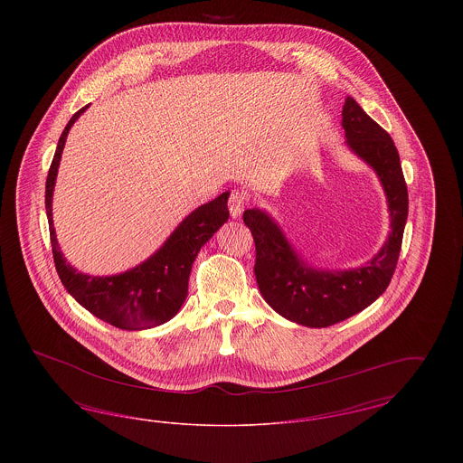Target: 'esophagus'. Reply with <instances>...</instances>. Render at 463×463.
Here are the masks:
<instances>
[{
    "label": "esophagus",
    "mask_w": 463,
    "mask_h": 463,
    "mask_svg": "<svg viewBox=\"0 0 463 463\" xmlns=\"http://www.w3.org/2000/svg\"><path fill=\"white\" fill-rule=\"evenodd\" d=\"M244 206H246V194L242 191H232L231 198H229V212H231V217L232 219H238L241 217L242 212H244Z\"/></svg>",
    "instance_id": "esophagus-1"
}]
</instances>
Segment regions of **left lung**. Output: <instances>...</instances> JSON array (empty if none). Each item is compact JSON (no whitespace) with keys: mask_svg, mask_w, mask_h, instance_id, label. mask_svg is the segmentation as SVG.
I'll list each match as a JSON object with an SVG mask.
<instances>
[{"mask_svg":"<svg viewBox=\"0 0 463 463\" xmlns=\"http://www.w3.org/2000/svg\"><path fill=\"white\" fill-rule=\"evenodd\" d=\"M345 146L373 170L387 199L391 231L366 264L354 269H321L304 259L281 225L264 208H250L242 221L251 231L257 260L255 278L265 302L278 314L308 328H326L372 306L396 270L408 219V189L394 140L353 97L342 109Z\"/></svg>","mask_w":463,"mask_h":463,"instance_id":"obj_1","label":"left lung"}]
</instances>
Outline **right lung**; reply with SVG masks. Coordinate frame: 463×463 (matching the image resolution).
I'll list each match as a JSON object with an SVG mask.
<instances>
[{
  "mask_svg": "<svg viewBox=\"0 0 463 463\" xmlns=\"http://www.w3.org/2000/svg\"><path fill=\"white\" fill-rule=\"evenodd\" d=\"M89 108L90 104L69 119L46 176L44 206L53 262L69 295L95 317L121 330H149L170 321L184 306L191 269L201 246L210 241L229 219L227 199L231 193L225 191L191 212L149 259L132 269L112 276L80 272L61 251L52 217V201L67 135Z\"/></svg>",
  "mask_w": 463,
  "mask_h": 463,
  "instance_id": "obj_1",
  "label": "right lung"
}]
</instances>
